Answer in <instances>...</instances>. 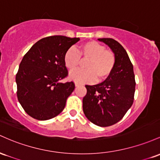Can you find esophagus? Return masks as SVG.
<instances>
[{
  "instance_id": "1",
  "label": "esophagus",
  "mask_w": 160,
  "mask_h": 160,
  "mask_svg": "<svg viewBox=\"0 0 160 160\" xmlns=\"http://www.w3.org/2000/svg\"><path fill=\"white\" fill-rule=\"evenodd\" d=\"M75 87H78V86H80L81 85V84L78 83V82H75Z\"/></svg>"
}]
</instances>
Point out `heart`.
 <instances>
[{
    "mask_svg": "<svg viewBox=\"0 0 160 160\" xmlns=\"http://www.w3.org/2000/svg\"><path fill=\"white\" fill-rule=\"evenodd\" d=\"M81 59H88L85 70L71 72L69 78L77 82H100L108 78L113 71L116 57L113 51L106 50V47L96 41L84 43L75 51L70 48L64 55V64L69 71L80 65Z\"/></svg>",
    "mask_w": 160,
    "mask_h": 160,
    "instance_id": "b5f03b06",
    "label": "heart"
}]
</instances>
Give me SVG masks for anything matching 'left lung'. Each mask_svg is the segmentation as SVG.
I'll use <instances>...</instances> for the list:
<instances>
[{
  "label": "left lung",
  "mask_w": 160,
  "mask_h": 160,
  "mask_svg": "<svg viewBox=\"0 0 160 160\" xmlns=\"http://www.w3.org/2000/svg\"><path fill=\"white\" fill-rule=\"evenodd\" d=\"M114 52L116 63L113 71L101 83L86 85L87 94L83 98V111L94 125L107 127L124 117L134 102L135 78L133 65L128 53L112 38H99Z\"/></svg>",
  "instance_id": "1"
}]
</instances>
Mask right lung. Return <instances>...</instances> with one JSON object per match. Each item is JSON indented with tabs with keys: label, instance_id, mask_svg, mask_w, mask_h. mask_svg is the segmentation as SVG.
<instances>
[{
	"label": "right lung",
	"instance_id": "obj_1",
	"mask_svg": "<svg viewBox=\"0 0 160 160\" xmlns=\"http://www.w3.org/2000/svg\"><path fill=\"white\" fill-rule=\"evenodd\" d=\"M79 38L53 35L44 38L23 57L16 75L17 98L25 112L38 120L54 118L63 110L75 83L68 76L64 55Z\"/></svg>",
	"mask_w": 160,
	"mask_h": 160
}]
</instances>
